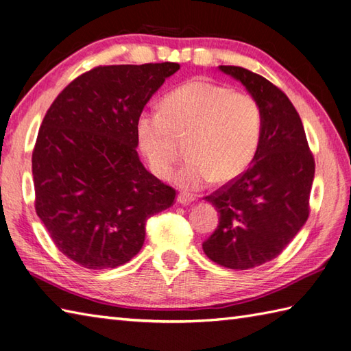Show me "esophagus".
<instances>
[{"mask_svg":"<svg viewBox=\"0 0 351 351\" xmlns=\"http://www.w3.org/2000/svg\"><path fill=\"white\" fill-rule=\"evenodd\" d=\"M178 202L182 205H190L195 202V196L189 195V193H180V195H178Z\"/></svg>","mask_w":351,"mask_h":351,"instance_id":"esophagus-1","label":"esophagus"}]
</instances>
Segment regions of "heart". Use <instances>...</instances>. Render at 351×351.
<instances>
[{
    "label": "heart",
    "mask_w": 351,
    "mask_h": 351,
    "mask_svg": "<svg viewBox=\"0 0 351 351\" xmlns=\"http://www.w3.org/2000/svg\"><path fill=\"white\" fill-rule=\"evenodd\" d=\"M263 125V108L255 96L195 78L164 96L162 110L138 116L137 137L161 180L173 173L181 155L180 138L187 137L189 156L176 171V182L191 191L241 175L258 151Z\"/></svg>",
    "instance_id": "b5f03b06"
}]
</instances>
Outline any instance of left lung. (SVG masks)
<instances>
[{
  "label": "left lung",
  "instance_id": "left-lung-1",
  "mask_svg": "<svg viewBox=\"0 0 351 351\" xmlns=\"http://www.w3.org/2000/svg\"><path fill=\"white\" fill-rule=\"evenodd\" d=\"M220 71L255 96L264 125L250 167L205 197L220 217L202 247L215 264L247 270L278 258L306 223L315 160L299 113L278 86L240 66Z\"/></svg>",
  "mask_w": 351,
  "mask_h": 351
}]
</instances>
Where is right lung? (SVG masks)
I'll list each match as a JSON object with an SVG mask.
<instances>
[{
	"label": "right lung",
	"mask_w": 351,
	"mask_h": 351,
	"mask_svg": "<svg viewBox=\"0 0 351 351\" xmlns=\"http://www.w3.org/2000/svg\"><path fill=\"white\" fill-rule=\"evenodd\" d=\"M178 63L98 66L66 86L33 149L34 208L66 258L106 270L131 261L149 217L176 190L141 164L137 119Z\"/></svg>",
	"instance_id": "add662e5"
}]
</instances>
